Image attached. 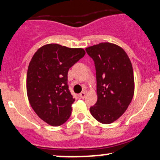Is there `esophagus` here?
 I'll return each instance as SVG.
<instances>
[{
  "label": "esophagus",
  "mask_w": 160,
  "mask_h": 160,
  "mask_svg": "<svg viewBox=\"0 0 160 160\" xmlns=\"http://www.w3.org/2000/svg\"><path fill=\"white\" fill-rule=\"evenodd\" d=\"M86 96V92H80V94H79V97L80 98V99H84Z\"/></svg>",
  "instance_id": "obj_1"
}]
</instances>
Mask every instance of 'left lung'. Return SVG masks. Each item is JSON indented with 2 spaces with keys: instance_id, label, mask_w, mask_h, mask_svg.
I'll use <instances>...</instances> for the list:
<instances>
[{
  "instance_id": "8db88e82",
  "label": "left lung",
  "mask_w": 160,
  "mask_h": 160,
  "mask_svg": "<svg viewBox=\"0 0 160 160\" xmlns=\"http://www.w3.org/2000/svg\"><path fill=\"white\" fill-rule=\"evenodd\" d=\"M86 51L94 61L98 96L89 111L99 122L110 124L124 113L134 96L132 64L124 49L115 44L102 42Z\"/></svg>"
}]
</instances>
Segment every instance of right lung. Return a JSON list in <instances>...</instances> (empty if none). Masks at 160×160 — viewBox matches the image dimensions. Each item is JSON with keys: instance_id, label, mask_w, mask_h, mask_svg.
Masks as SVG:
<instances>
[{"instance_id": "add662e5", "label": "right lung", "mask_w": 160, "mask_h": 160, "mask_svg": "<svg viewBox=\"0 0 160 160\" xmlns=\"http://www.w3.org/2000/svg\"><path fill=\"white\" fill-rule=\"evenodd\" d=\"M83 48L48 44L32 58L26 77V90L32 108L44 122L59 126L71 115L73 99L68 84V73L85 55Z\"/></svg>"}]
</instances>
